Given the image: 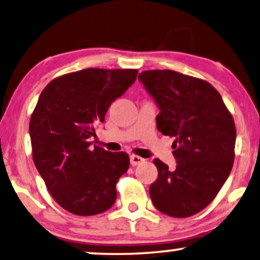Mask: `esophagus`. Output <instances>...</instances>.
Wrapping results in <instances>:
<instances>
[{
  "label": "esophagus",
  "mask_w": 260,
  "mask_h": 260,
  "mask_svg": "<svg viewBox=\"0 0 260 260\" xmlns=\"http://www.w3.org/2000/svg\"><path fill=\"white\" fill-rule=\"evenodd\" d=\"M129 160H131V164H132L133 166H136V165L141 164V162H144L145 159L139 157V155L132 154V155H131V157H129Z\"/></svg>",
  "instance_id": "34e87169"
}]
</instances>
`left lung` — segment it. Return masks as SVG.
<instances>
[{"instance_id": "left-lung-1", "label": "left lung", "mask_w": 260, "mask_h": 260, "mask_svg": "<svg viewBox=\"0 0 260 260\" xmlns=\"http://www.w3.org/2000/svg\"><path fill=\"white\" fill-rule=\"evenodd\" d=\"M160 112L157 128L175 138L177 165L158 158V178L150 185L159 212L188 217L215 199L231 174L237 131L217 90L208 82L172 70H148L138 76Z\"/></svg>"}]
</instances>
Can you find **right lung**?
<instances>
[{
	"instance_id": "1",
	"label": "right lung",
	"mask_w": 260,
	"mask_h": 260,
	"mask_svg": "<svg viewBox=\"0 0 260 260\" xmlns=\"http://www.w3.org/2000/svg\"><path fill=\"white\" fill-rule=\"evenodd\" d=\"M137 74L134 69H85L53 79L40 94L29 121L33 161L68 212L96 215L115 202L116 183L129 168V157L92 147L90 140Z\"/></svg>"
}]
</instances>
